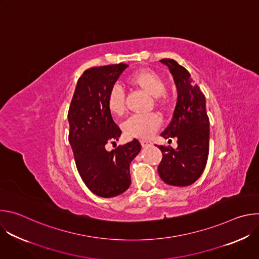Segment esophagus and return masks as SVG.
Returning a JSON list of instances; mask_svg holds the SVG:
<instances>
[{
	"instance_id": "obj_1",
	"label": "esophagus",
	"mask_w": 259,
	"mask_h": 259,
	"mask_svg": "<svg viewBox=\"0 0 259 259\" xmlns=\"http://www.w3.org/2000/svg\"><path fill=\"white\" fill-rule=\"evenodd\" d=\"M140 144H141L142 147H146V146L151 145L152 143L150 141H147V140H140Z\"/></svg>"
}]
</instances>
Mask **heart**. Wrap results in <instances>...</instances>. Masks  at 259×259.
Wrapping results in <instances>:
<instances>
[{"instance_id":"obj_1","label":"heart","mask_w":259,"mask_h":259,"mask_svg":"<svg viewBox=\"0 0 259 259\" xmlns=\"http://www.w3.org/2000/svg\"><path fill=\"white\" fill-rule=\"evenodd\" d=\"M128 83L132 87L155 97L157 104L161 107L167 105L168 99L164 93L166 85L162 77L158 75L156 71L151 69H141L136 71L129 77ZM106 105L109 113L112 115L117 117L124 115L125 95L119 86H115L110 89L107 95ZM160 125V118L155 114H151L146 116L130 117L123 123L122 129L127 137L149 138L158 130Z\"/></svg>"}]
</instances>
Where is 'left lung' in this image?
<instances>
[{
	"instance_id": "1",
	"label": "left lung",
	"mask_w": 259,
	"mask_h": 259,
	"mask_svg": "<svg viewBox=\"0 0 259 259\" xmlns=\"http://www.w3.org/2000/svg\"><path fill=\"white\" fill-rule=\"evenodd\" d=\"M160 61L168 66L177 88L173 118L161 136L169 141L175 137L178 145L175 150L158 146L163 154L158 172L170 186L188 187L202 175L208 160L210 130L206 99L186 68L174 59Z\"/></svg>"
}]
</instances>
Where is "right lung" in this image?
<instances>
[{
  "label": "right lung",
  "instance_id": "1",
  "mask_svg": "<svg viewBox=\"0 0 259 259\" xmlns=\"http://www.w3.org/2000/svg\"><path fill=\"white\" fill-rule=\"evenodd\" d=\"M128 67L119 63L86 69L73 93L67 119L68 141L79 174L95 195L112 198L121 195L131 184L130 163L141 145L137 139L106 151L107 143H116L121 129L106 105L107 95Z\"/></svg>",
  "mask_w": 259,
  "mask_h": 259
}]
</instances>
